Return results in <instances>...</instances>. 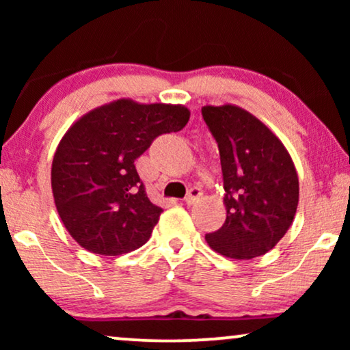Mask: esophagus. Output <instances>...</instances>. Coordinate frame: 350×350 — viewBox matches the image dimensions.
I'll use <instances>...</instances> for the list:
<instances>
[{
    "mask_svg": "<svg viewBox=\"0 0 350 350\" xmlns=\"http://www.w3.org/2000/svg\"><path fill=\"white\" fill-rule=\"evenodd\" d=\"M200 198H202V191H200L199 188H191L189 193L186 194L185 202L188 204V205H193V204L198 202V200H199Z\"/></svg>",
    "mask_w": 350,
    "mask_h": 350,
    "instance_id": "obj_1",
    "label": "esophagus"
}]
</instances>
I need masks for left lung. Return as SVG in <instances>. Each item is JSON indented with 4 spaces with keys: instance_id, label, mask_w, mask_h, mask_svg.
Masks as SVG:
<instances>
[{
    "instance_id": "1",
    "label": "left lung",
    "mask_w": 350,
    "mask_h": 350,
    "mask_svg": "<svg viewBox=\"0 0 350 350\" xmlns=\"http://www.w3.org/2000/svg\"><path fill=\"white\" fill-rule=\"evenodd\" d=\"M204 121L218 143L226 221L205 236L212 250L252 260L272 250L293 223L299 181L290 152L256 116L237 105H205Z\"/></svg>"
}]
</instances>
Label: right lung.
<instances>
[{"label":"right lung","instance_id":"right-lung-1","mask_svg":"<svg viewBox=\"0 0 350 350\" xmlns=\"http://www.w3.org/2000/svg\"><path fill=\"white\" fill-rule=\"evenodd\" d=\"M189 114L185 105L119 98L71 124L52 159L51 185L62 223L81 247L118 256L145 245L162 208L133 162L156 137L181 131Z\"/></svg>","mask_w":350,"mask_h":350}]
</instances>
